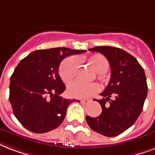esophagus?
<instances>
[{
    "instance_id": "34e87169",
    "label": "esophagus",
    "mask_w": 155,
    "mask_h": 155,
    "mask_svg": "<svg viewBox=\"0 0 155 155\" xmlns=\"http://www.w3.org/2000/svg\"><path fill=\"white\" fill-rule=\"evenodd\" d=\"M90 101H88V100H80V102L82 104H87L89 103Z\"/></svg>"
}]
</instances>
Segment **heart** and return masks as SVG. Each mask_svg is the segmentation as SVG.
Instances as JSON below:
<instances>
[{
  "label": "heart",
  "instance_id": "heart-1",
  "mask_svg": "<svg viewBox=\"0 0 155 155\" xmlns=\"http://www.w3.org/2000/svg\"><path fill=\"white\" fill-rule=\"evenodd\" d=\"M87 62L97 73L99 77H102L104 73L108 71L109 63L107 58L101 54H94L87 58ZM78 68L77 58L70 56L65 58L59 66V75L64 83H69L74 79ZM99 91V86L96 83L81 84L80 82H73L68 85V94L74 98H87Z\"/></svg>",
  "mask_w": 155,
  "mask_h": 155
}]
</instances>
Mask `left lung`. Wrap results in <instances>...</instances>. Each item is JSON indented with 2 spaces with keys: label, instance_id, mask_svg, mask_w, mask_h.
Here are the masks:
<instances>
[{
  "label": "left lung",
  "instance_id": "obj_1",
  "mask_svg": "<svg viewBox=\"0 0 155 155\" xmlns=\"http://www.w3.org/2000/svg\"><path fill=\"white\" fill-rule=\"evenodd\" d=\"M88 51L107 58L111 78L101 93L103 99L97 100L102 113L97 117L87 116L86 121L95 132L115 137L131 127L142 113L148 91L144 69L134 56L117 47H95Z\"/></svg>",
  "mask_w": 155,
  "mask_h": 155
}]
</instances>
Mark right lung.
I'll return each mask as SVG.
<instances>
[{"instance_id": "obj_1", "label": "right lung", "mask_w": 155, "mask_h": 155, "mask_svg": "<svg viewBox=\"0 0 155 155\" xmlns=\"http://www.w3.org/2000/svg\"><path fill=\"white\" fill-rule=\"evenodd\" d=\"M84 52L67 47L38 50L20 61L11 75L9 101L14 116L26 130L43 134L61 125L68 105L78 100L60 96L66 86L58 67L67 56Z\"/></svg>"}]
</instances>
